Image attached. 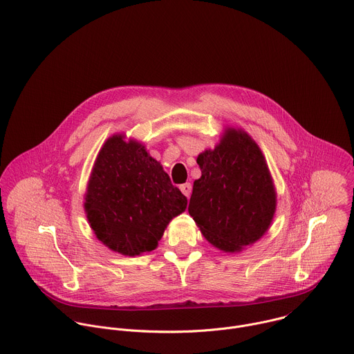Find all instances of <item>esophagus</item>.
Segmentation results:
<instances>
[{"mask_svg": "<svg viewBox=\"0 0 354 354\" xmlns=\"http://www.w3.org/2000/svg\"><path fill=\"white\" fill-rule=\"evenodd\" d=\"M180 189H181V192H183L187 198H189L191 191H192V185H191V183H184V184L180 185Z\"/></svg>", "mask_w": 354, "mask_h": 354, "instance_id": "obj_1", "label": "esophagus"}]
</instances>
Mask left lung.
Here are the masks:
<instances>
[{
	"instance_id": "obj_1",
	"label": "left lung",
	"mask_w": 354,
	"mask_h": 354,
	"mask_svg": "<svg viewBox=\"0 0 354 354\" xmlns=\"http://www.w3.org/2000/svg\"><path fill=\"white\" fill-rule=\"evenodd\" d=\"M196 163L202 176L194 181L188 212L205 239L229 252L261 239L273 219L276 194L251 136L230 128Z\"/></svg>"
}]
</instances>
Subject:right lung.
I'll use <instances>...</instances> for the list:
<instances>
[{
    "instance_id": "1",
    "label": "right lung",
    "mask_w": 354,
    "mask_h": 354,
    "mask_svg": "<svg viewBox=\"0 0 354 354\" xmlns=\"http://www.w3.org/2000/svg\"><path fill=\"white\" fill-rule=\"evenodd\" d=\"M85 199L96 237L129 257L155 250L169 222L187 207L160 163L122 135L107 139L99 152Z\"/></svg>"
}]
</instances>
